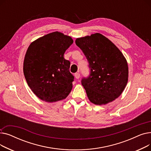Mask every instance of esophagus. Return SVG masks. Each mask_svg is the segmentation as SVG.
<instances>
[{
  "instance_id": "1",
  "label": "esophagus",
  "mask_w": 151,
  "mask_h": 151,
  "mask_svg": "<svg viewBox=\"0 0 151 151\" xmlns=\"http://www.w3.org/2000/svg\"><path fill=\"white\" fill-rule=\"evenodd\" d=\"M75 78L76 79H79V78H80V74L79 73H76L75 74Z\"/></svg>"
}]
</instances>
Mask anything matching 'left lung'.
Returning a JSON list of instances; mask_svg holds the SVG:
<instances>
[{
  "label": "left lung",
  "mask_w": 151,
  "mask_h": 151,
  "mask_svg": "<svg viewBox=\"0 0 151 151\" xmlns=\"http://www.w3.org/2000/svg\"><path fill=\"white\" fill-rule=\"evenodd\" d=\"M89 62L91 74L81 83L89 100L106 105L119 97L128 82L127 62L119 49L99 33L76 39Z\"/></svg>",
  "instance_id": "left-lung-1"
}]
</instances>
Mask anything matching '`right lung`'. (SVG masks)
<instances>
[{
    "mask_svg": "<svg viewBox=\"0 0 151 151\" xmlns=\"http://www.w3.org/2000/svg\"><path fill=\"white\" fill-rule=\"evenodd\" d=\"M73 43L71 37L56 31L38 38L28 47L24 75L32 91L42 100H63L72 89L74 76L63 55Z\"/></svg>",
    "mask_w": 151,
    "mask_h": 151,
    "instance_id": "add662e5",
    "label": "right lung"
}]
</instances>
